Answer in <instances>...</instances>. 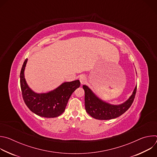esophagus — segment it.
Wrapping results in <instances>:
<instances>
[{"label": "esophagus", "mask_w": 157, "mask_h": 157, "mask_svg": "<svg viewBox=\"0 0 157 157\" xmlns=\"http://www.w3.org/2000/svg\"><path fill=\"white\" fill-rule=\"evenodd\" d=\"M79 81H80V82H81V84H84V83L86 82V80H87V78H86V77L84 75H81V76H79Z\"/></svg>", "instance_id": "1"}]
</instances>
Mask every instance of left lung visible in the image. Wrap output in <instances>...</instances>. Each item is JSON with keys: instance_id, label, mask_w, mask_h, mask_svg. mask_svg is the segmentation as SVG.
I'll return each mask as SVG.
<instances>
[{"instance_id": "obj_1", "label": "left lung", "mask_w": 157, "mask_h": 157, "mask_svg": "<svg viewBox=\"0 0 157 157\" xmlns=\"http://www.w3.org/2000/svg\"><path fill=\"white\" fill-rule=\"evenodd\" d=\"M82 88L85 92L84 104L86 112L92 117L99 120L115 119L123 114L131 106L137 91L136 86L127 101L119 105H112L98 98L87 86L83 85Z\"/></svg>"}]
</instances>
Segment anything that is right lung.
I'll list each match as a JSON object with an SVG mask.
<instances>
[{"instance_id":"right-lung-1","label":"right lung","mask_w":157,"mask_h":157,"mask_svg":"<svg viewBox=\"0 0 157 157\" xmlns=\"http://www.w3.org/2000/svg\"><path fill=\"white\" fill-rule=\"evenodd\" d=\"M27 60H25L22 66L20 76L22 97L25 104L33 113L41 117L53 118L60 116L72 93L80 86L79 80L65 82L47 93H36L29 87L24 77Z\"/></svg>"}]
</instances>
